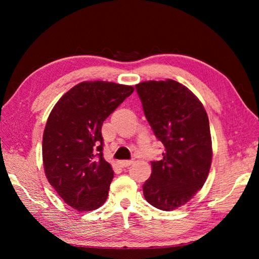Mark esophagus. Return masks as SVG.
Returning a JSON list of instances; mask_svg holds the SVG:
<instances>
[{"instance_id":"obj_1","label":"esophagus","mask_w":259,"mask_h":259,"mask_svg":"<svg viewBox=\"0 0 259 259\" xmlns=\"http://www.w3.org/2000/svg\"><path fill=\"white\" fill-rule=\"evenodd\" d=\"M131 163H133V161H131V160H120V161H118V164L121 168L129 167Z\"/></svg>"}]
</instances>
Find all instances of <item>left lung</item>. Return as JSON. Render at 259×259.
I'll return each instance as SVG.
<instances>
[{"instance_id": "1", "label": "left lung", "mask_w": 259, "mask_h": 259, "mask_svg": "<svg viewBox=\"0 0 259 259\" xmlns=\"http://www.w3.org/2000/svg\"><path fill=\"white\" fill-rule=\"evenodd\" d=\"M146 119L164 150L151 161L142 186L146 200L170 211L189 201L205 184L212 149L206 110L194 93L177 81H147L136 85Z\"/></svg>"}]
</instances>
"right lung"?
<instances>
[{
	"instance_id": "1",
	"label": "right lung",
	"mask_w": 259,
	"mask_h": 259,
	"mask_svg": "<svg viewBox=\"0 0 259 259\" xmlns=\"http://www.w3.org/2000/svg\"><path fill=\"white\" fill-rule=\"evenodd\" d=\"M134 90L113 82H81L49 115L43 167L50 185L76 210H95L107 200L113 170L103 158L102 123Z\"/></svg>"
}]
</instances>
